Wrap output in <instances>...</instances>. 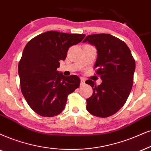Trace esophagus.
<instances>
[{"label":"esophagus","instance_id":"obj_1","mask_svg":"<svg viewBox=\"0 0 151 151\" xmlns=\"http://www.w3.org/2000/svg\"><path fill=\"white\" fill-rule=\"evenodd\" d=\"M84 83H85V81H84V80H83V79H81V86L84 85Z\"/></svg>","mask_w":151,"mask_h":151}]
</instances>
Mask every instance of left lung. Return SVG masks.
Masks as SVG:
<instances>
[{"mask_svg": "<svg viewBox=\"0 0 151 151\" xmlns=\"http://www.w3.org/2000/svg\"><path fill=\"white\" fill-rule=\"evenodd\" d=\"M86 42L97 49L94 68L102 80L98 86L91 80L86 82L93 90L86 109L93 116L109 117L124 105L131 92L135 60L126 44L109 34L88 35L83 42Z\"/></svg>", "mask_w": 151, "mask_h": 151, "instance_id": "8db88e82", "label": "left lung"}]
</instances>
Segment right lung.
Segmentation results:
<instances>
[{"label":"right lung","mask_w":151,"mask_h":151,"mask_svg":"<svg viewBox=\"0 0 151 151\" xmlns=\"http://www.w3.org/2000/svg\"><path fill=\"white\" fill-rule=\"evenodd\" d=\"M84 34L48 31L30 40L18 65L21 90L30 107L40 116L53 117L64 110L68 96L79 88L80 79L57 71L71 46Z\"/></svg>","instance_id":"obj_1"}]
</instances>
